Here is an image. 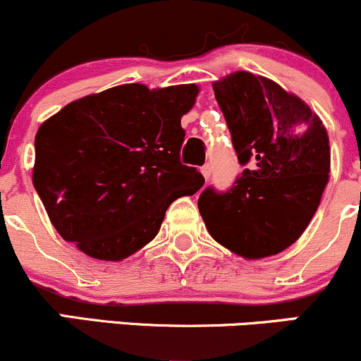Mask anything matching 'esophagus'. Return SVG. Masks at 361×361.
I'll return each instance as SVG.
<instances>
[{
  "mask_svg": "<svg viewBox=\"0 0 361 361\" xmlns=\"http://www.w3.org/2000/svg\"><path fill=\"white\" fill-rule=\"evenodd\" d=\"M202 175H204L205 180H209L210 175H212V166H210V164H205V166L202 168Z\"/></svg>",
  "mask_w": 361,
  "mask_h": 361,
  "instance_id": "34e87169",
  "label": "esophagus"
}]
</instances>
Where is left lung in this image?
Instances as JSON below:
<instances>
[{"label": "left lung", "mask_w": 361, "mask_h": 361, "mask_svg": "<svg viewBox=\"0 0 361 361\" xmlns=\"http://www.w3.org/2000/svg\"><path fill=\"white\" fill-rule=\"evenodd\" d=\"M246 169L227 192L207 186L198 210L217 243L244 258L283 251L316 214L329 176V139L300 98L238 71L212 85Z\"/></svg>", "instance_id": "8db88e82"}]
</instances>
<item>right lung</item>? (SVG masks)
<instances>
[{
	"label": "right lung",
	"instance_id": "right-lung-1",
	"mask_svg": "<svg viewBox=\"0 0 361 361\" xmlns=\"http://www.w3.org/2000/svg\"><path fill=\"white\" fill-rule=\"evenodd\" d=\"M195 85H122L40 126L34 186L56 231L91 258L120 261L154 239L171 202L205 183L181 164Z\"/></svg>",
	"mask_w": 361,
	"mask_h": 361
}]
</instances>
